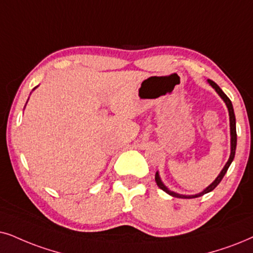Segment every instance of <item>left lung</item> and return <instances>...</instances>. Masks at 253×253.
I'll return each instance as SVG.
<instances>
[{
    "mask_svg": "<svg viewBox=\"0 0 253 253\" xmlns=\"http://www.w3.org/2000/svg\"><path fill=\"white\" fill-rule=\"evenodd\" d=\"M208 83H209V85L211 86V87L215 89L217 92V94L219 95L220 98H222V100L224 101L226 107H228V111H229V119H230V136H231V140H230V156H229V160L228 162H226L224 167H223L222 170L218 174V176L215 178V181L212 182L211 184H209L206 189H203L201 193L198 194H195V195H182V194H178V193H175V191H172L169 189L168 187H166L164 182H162L161 177H160V174L159 171H156L155 174V182L156 184L159 185L160 189H162L164 191H166L168 195H170L172 197H178V198H195V197H200V196H203L204 194H208L210 193V191H212L217 185L219 184V182L222 181V178L224 177L225 172L228 171V169L230 167V165H231V162L233 161V158H235V154H236V146H237V133H236V117H235V112H233V106H232V103L231 100L228 98V95H226L224 92L220 89V87L218 85L216 84L215 82L210 81V79H208Z\"/></svg>",
    "mask_w": 253,
    "mask_h": 253,
    "instance_id": "8db88e82",
    "label": "left lung"
}]
</instances>
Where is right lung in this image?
<instances>
[{
    "instance_id": "right-lung-1",
    "label": "right lung",
    "mask_w": 253,
    "mask_h": 253,
    "mask_svg": "<svg viewBox=\"0 0 253 253\" xmlns=\"http://www.w3.org/2000/svg\"><path fill=\"white\" fill-rule=\"evenodd\" d=\"M36 87H37V86H36ZM36 87H35V88H36ZM35 88H34V89H35ZM34 89H33V91H34ZM27 103H28V101H27Z\"/></svg>"
}]
</instances>
